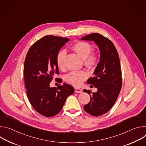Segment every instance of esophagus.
Segmentation results:
<instances>
[{
    "label": "esophagus",
    "instance_id": "obj_1",
    "mask_svg": "<svg viewBox=\"0 0 146 146\" xmlns=\"http://www.w3.org/2000/svg\"><path fill=\"white\" fill-rule=\"evenodd\" d=\"M74 91L76 93H81L82 92V90L81 89V88L76 87V88H74Z\"/></svg>",
    "mask_w": 146,
    "mask_h": 146
}]
</instances>
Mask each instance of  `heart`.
Returning <instances> with one entry per match:
<instances>
[{
    "label": "heart",
    "mask_w": 146,
    "mask_h": 146,
    "mask_svg": "<svg viewBox=\"0 0 146 146\" xmlns=\"http://www.w3.org/2000/svg\"><path fill=\"white\" fill-rule=\"evenodd\" d=\"M72 49L84 59V64L87 68L91 69L96 65L98 57L95 53L91 52L92 46L91 44L85 41H78L72 46ZM66 54L65 51H60L57 54L56 58V65L60 69H64V60ZM87 77L88 74L84 71L72 72L65 76V81L71 85L79 86Z\"/></svg>",
    "instance_id": "heart-1"
}]
</instances>
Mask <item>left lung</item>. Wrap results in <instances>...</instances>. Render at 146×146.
Here are the masks:
<instances>
[{
    "label": "left lung",
    "mask_w": 146,
    "mask_h": 146,
    "mask_svg": "<svg viewBox=\"0 0 146 146\" xmlns=\"http://www.w3.org/2000/svg\"><path fill=\"white\" fill-rule=\"evenodd\" d=\"M81 40L93 41L100 50V60L94 70V77L87 83L97 88L98 91L90 95L91 100L84 106L87 113L99 116L107 113L113 106L122 87V74L119 58L114 44L99 33H94L81 38Z\"/></svg>",
    "instance_id": "1"
}]
</instances>
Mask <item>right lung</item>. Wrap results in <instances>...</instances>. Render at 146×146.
<instances>
[{
    "label": "right lung",
    "instance_id": "obj_1",
    "mask_svg": "<svg viewBox=\"0 0 146 146\" xmlns=\"http://www.w3.org/2000/svg\"><path fill=\"white\" fill-rule=\"evenodd\" d=\"M69 38L46 36L31 47L25 58L24 76L27 96L32 107L39 114L53 117L63 108L66 98L74 92L71 86L50 87L55 74H59L56 58Z\"/></svg>",
    "mask_w": 146,
    "mask_h": 146
}]
</instances>
